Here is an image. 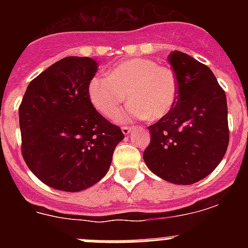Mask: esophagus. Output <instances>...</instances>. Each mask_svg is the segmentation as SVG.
I'll use <instances>...</instances> for the list:
<instances>
[{
    "label": "esophagus",
    "mask_w": 248,
    "mask_h": 248,
    "mask_svg": "<svg viewBox=\"0 0 248 248\" xmlns=\"http://www.w3.org/2000/svg\"><path fill=\"white\" fill-rule=\"evenodd\" d=\"M133 129H134V126H133V125H124V126H122L123 134H124V135L130 134V131L133 130Z\"/></svg>",
    "instance_id": "esophagus-1"
}]
</instances>
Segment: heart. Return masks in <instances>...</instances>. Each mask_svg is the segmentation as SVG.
Returning <instances> with one entry per match:
<instances>
[{
	"label": "heart",
	"instance_id": "obj_1",
	"mask_svg": "<svg viewBox=\"0 0 248 248\" xmlns=\"http://www.w3.org/2000/svg\"><path fill=\"white\" fill-rule=\"evenodd\" d=\"M131 100L118 119L165 117L179 94V82L172 69L154 59L130 58L114 65L108 77L94 76L88 84L92 104L105 117H113L125 102Z\"/></svg>",
	"mask_w": 248,
	"mask_h": 248
}]
</instances>
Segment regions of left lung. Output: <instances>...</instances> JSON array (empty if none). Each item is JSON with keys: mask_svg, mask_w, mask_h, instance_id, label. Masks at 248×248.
<instances>
[{"mask_svg": "<svg viewBox=\"0 0 248 248\" xmlns=\"http://www.w3.org/2000/svg\"><path fill=\"white\" fill-rule=\"evenodd\" d=\"M169 62L179 82L174 107L148 126L151 140L146 166L177 185L202 180L221 163L229 145L226 94L207 65L174 50Z\"/></svg>", "mask_w": 248, "mask_h": 248, "instance_id": "obj_1", "label": "left lung"}]
</instances>
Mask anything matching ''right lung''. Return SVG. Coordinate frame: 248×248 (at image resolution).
<instances>
[{"instance_id": "1", "label": "right lung", "mask_w": 248, "mask_h": 248, "mask_svg": "<svg viewBox=\"0 0 248 248\" xmlns=\"http://www.w3.org/2000/svg\"><path fill=\"white\" fill-rule=\"evenodd\" d=\"M97 71L89 57H65L28 84L19 105L23 159L56 190L82 191L102 180L124 139L89 99V80Z\"/></svg>"}]
</instances>
